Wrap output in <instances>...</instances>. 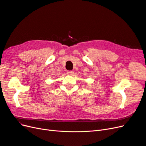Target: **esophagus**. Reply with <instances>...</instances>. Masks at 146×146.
<instances>
[{"instance_id": "esophagus-1", "label": "esophagus", "mask_w": 146, "mask_h": 146, "mask_svg": "<svg viewBox=\"0 0 146 146\" xmlns=\"http://www.w3.org/2000/svg\"><path fill=\"white\" fill-rule=\"evenodd\" d=\"M67 73L68 74V75H72L73 74V72L72 71V70H68L67 72Z\"/></svg>"}]
</instances>
